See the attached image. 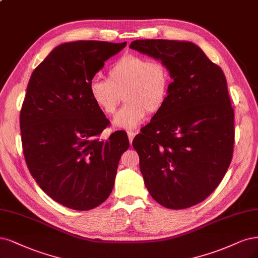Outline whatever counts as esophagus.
Listing matches in <instances>:
<instances>
[{"mask_svg":"<svg viewBox=\"0 0 258 258\" xmlns=\"http://www.w3.org/2000/svg\"><path fill=\"white\" fill-rule=\"evenodd\" d=\"M137 133H138L137 131H128V132H127L130 143H132V141H133V139H135V137L137 136Z\"/></svg>","mask_w":258,"mask_h":258,"instance_id":"1","label":"esophagus"}]
</instances>
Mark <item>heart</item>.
<instances>
[{
    "mask_svg": "<svg viewBox=\"0 0 258 258\" xmlns=\"http://www.w3.org/2000/svg\"><path fill=\"white\" fill-rule=\"evenodd\" d=\"M171 87V75L160 60L135 53L122 55L110 66L108 79L94 78L88 84L91 98L102 113L112 115L121 98L126 101L115 115V127L135 129L163 108Z\"/></svg>",
    "mask_w": 258,
    "mask_h": 258,
    "instance_id": "heart-1",
    "label": "heart"
}]
</instances>
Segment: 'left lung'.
<instances>
[{
  "label": "left lung",
  "mask_w": 258,
  "mask_h": 258,
  "mask_svg": "<svg viewBox=\"0 0 258 258\" xmlns=\"http://www.w3.org/2000/svg\"><path fill=\"white\" fill-rule=\"evenodd\" d=\"M129 48L161 60L173 79L163 108L132 142L145 185L163 207H192L216 190L232 161L225 76L190 41L141 39Z\"/></svg>",
  "instance_id": "8db88e82"
}]
</instances>
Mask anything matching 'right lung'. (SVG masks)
Returning <instances> with one entry per match:
<instances>
[{"instance_id":"obj_1","label":"right lung","mask_w":258,"mask_h":258,"mask_svg":"<svg viewBox=\"0 0 258 258\" xmlns=\"http://www.w3.org/2000/svg\"><path fill=\"white\" fill-rule=\"evenodd\" d=\"M79 40L59 44L35 68L20 112L23 155L41 190L60 205L91 210L111 194L126 131L103 141L110 120L91 98L88 84L104 61L126 47Z\"/></svg>"}]
</instances>
